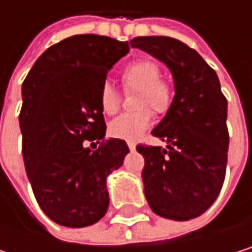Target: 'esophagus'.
Returning <instances> with one entry per match:
<instances>
[{
	"mask_svg": "<svg viewBox=\"0 0 252 252\" xmlns=\"http://www.w3.org/2000/svg\"><path fill=\"white\" fill-rule=\"evenodd\" d=\"M128 147H129V150H135V143H132V141H128Z\"/></svg>",
	"mask_w": 252,
	"mask_h": 252,
	"instance_id": "esophagus-1",
	"label": "esophagus"
}]
</instances>
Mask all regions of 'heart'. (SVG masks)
<instances>
[{
  "instance_id": "1",
  "label": "heart",
  "mask_w": 252,
  "mask_h": 252,
  "mask_svg": "<svg viewBox=\"0 0 252 252\" xmlns=\"http://www.w3.org/2000/svg\"><path fill=\"white\" fill-rule=\"evenodd\" d=\"M160 74V67L150 60H137L124 67L121 81L126 92H137L134 97L135 111L123 114L109 124L112 137L135 141L152 124V112L160 117L171 109L175 90ZM99 105L106 115H114L121 108V96L108 81L99 90Z\"/></svg>"
}]
</instances>
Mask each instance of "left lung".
<instances>
[{
  "label": "left lung",
  "instance_id": "left-lung-1",
  "mask_svg": "<svg viewBox=\"0 0 252 252\" xmlns=\"http://www.w3.org/2000/svg\"><path fill=\"white\" fill-rule=\"evenodd\" d=\"M165 63L175 81V96L152 134L168 146L138 144L141 172L150 209L166 219L189 220L218 198L226 174L227 100L216 71L181 40L138 36L129 40Z\"/></svg>",
  "mask_w": 252,
  "mask_h": 252
}]
</instances>
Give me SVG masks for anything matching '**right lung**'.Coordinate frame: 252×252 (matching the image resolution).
Listing matches in <instances>:
<instances>
[{"mask_svg": "<svg viewBox=\"0 0 252 252\" xmlns=\"http://www.w3.org/2000/svg\"><path fill=\"white\" fill-rule=\"evenodd\" d=\"M128 51V42L76 34L48 48L23 81L26 174L37 204L58 225L90 226L108 210L106 178L129 149L124 140H105L99 90ZM86 141L101 146L90 151Z\"/></svg>", "mask_w": 252, "mask_h": 252, "instance_id": "add662e5", "label": "right lung"}]
</instances>
